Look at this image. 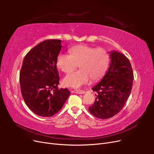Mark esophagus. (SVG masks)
<instances>
[{"label":"esophagus","instance_id":"1","mask_svg":"<svg viewBox=\"0 0 154 154\" xmlns=\"http://www.w3.org/2000/svg\"><path fill=\"white\" fill-rule=\"evenodd\" d=\"M73 92L74 93H76V94H85V91H83V90H74V91H73Z\"/></svg>","mask_w":154,"mask_h":154}]
</instances>
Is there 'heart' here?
Listing matches in <instances>:
<instances>
[{
  "label": "heart",
  "instance_id": "obj_1",
  "mask_svg": "<svg viewBox=\"0 0 154 154\" xmlns=\"http://www.w3.org/2000/svg\"><path fill=\"white\" fill-rule=\"evenodd\" d=\"M69 54L60 53L57 66L65 73H69L78 66L80 70L70 73L63 78V84L78 88L91 80L98 81L104 76L109 67L110 57L103 48H95L85 44L77 45L69 49Z\"/></svg>",
  "mask_w": 154,
  "mask_h": 154
}]
</instances>
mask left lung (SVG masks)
<instances>
[{
  "label": "left lung",
  "instance_id": "obj_1",
  "mask_svg": "<svg viewBox=\"0 0 154 154\" xmlns=\"http://www.w3.org/2000/svg\"><path fill=\"white\" fill-rule=\"evenodd\" d=\"M110 64L101 80L92 88L97 92L91 114L99 119L113 117L122 110L132 88L134 74L129 60L116 51L110 52Z\"/></svg>",
  "mask_w": 154,
  "mask_h": 154
}]
</instances>
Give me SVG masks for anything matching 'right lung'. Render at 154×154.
<instances>
[{"label": "right lung", "mask_w": 154, "mask_h": 154, "mask_svg": "<svg viewBox=\"0 0 154 154\" xmlns=\"http://www.w3.org/2000/svg\"><path fill=\"white\" fill-rule=\"evenodd\" d=\"M61 42L51 39L36 45L26 55L20 72L23 99L31 111L42 117L57 113L70 95L68 88H58L57 58Z\"/></svg>", "instance_id": "right-lung-1"}]
</instances>
